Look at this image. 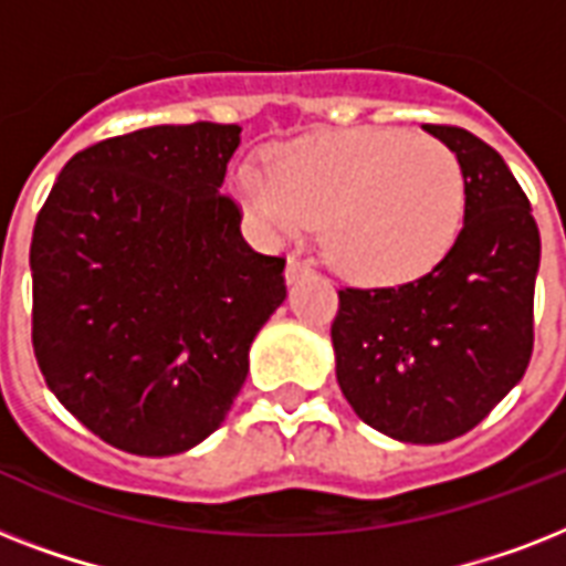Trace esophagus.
<instances>
[{"label":"esophagus","instance_id":"34e87169","mask_svg":"<svg viewBox=\"0 0 566 566\" xmlns=\"http://www.w3.org/2000/svg\"><path fill=\"white\" fill-rule=\"evenodd\" d=\"M311 273V261H302V258L291 255L287 258V270H284V279H287V284L300 282L302 275Z\"/></svg>","mask_w":566,"mask_h":566}]
</instances>
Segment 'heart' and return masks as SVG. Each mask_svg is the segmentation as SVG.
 Instances as JSON below:
<instances>
[{
	"instance_id": "b5f03b06",
	"label": "heart",
	"mask_w": 566,
	"mask_h": 566,
	"mask_svg": "<svg viewBox=\"0 0 566 566\" xmlns=\"http://www.w3.org/2000/svg\"><path fill=\"white\" fill-rule=\"evenodd\" d=\"M234 193L270 240L323 226L328 261L370 284L408 282L431 270L464 222L455 153L399 128L296 137L270 153V176L240 167Z\"/></svg>"
}]
</instances>
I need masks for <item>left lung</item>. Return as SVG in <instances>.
I'll return each instance as SVG.
<instances>
[{
    "label": "left lung",
    "instance_id": "obj_1",
    "mask_svg": "<svg viewBox=\"0 0 566 566\" xmlns=\"http://www.w3.org/2000/svg\"><path fill=\"white\" fill-rule=\"evenodd\" d=\"M464 172V226L429 273L399 287L337 291V385L367 426L443 443L517 385L535 346L541 231L496 149L458 126H422Z\"/></svg>",
    "mask_w": 566,
    "mask_h": 566
}]
</instances>
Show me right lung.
<instances>
[{
	"instance_id": "right-lung-1",
	"label": "right lung",
	"mask_w": 566,
	"mask_h": 566,
	"mask_svg": "<svg viewBox=\"0 0 566 566\" xmlns=\"http://www.w3.org/2000/svg\"><path fill=\"white\" fill-rule=\"evenodd\" d=\"M240 126L190 123L75 153L31 234V344L57 402L132 455L220 429L287 296L222 179Z\"/></svg>"
}]
</instances>
